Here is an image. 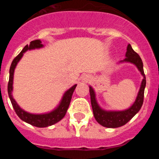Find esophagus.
Wrapping results in <instances>:
<instances>
[{
  "instance_id": "obj_1",
  "label": "esophagus",
  "mask_w": 159,
  "mask_h": 159,
  "mask_svg": "<svg viewBox=\"0 0 159 159\" xmlns=\"http://www.w3.org/2000/svg\"><path fill=\"white\" fill-rule=\"evenodd\" d=\"M90 80H91V76L88 75H85L83 76V81L84 82H88V81H90Z\"/></svg>"
}]
</instances>
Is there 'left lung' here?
Masks as SVG:
<instances>
[{
    "label": "left lung",
    "instance_id": "left-lung-1",
    "mask_svg": "<svg viewBox=\"0 0 159 159\" xmlns=\"http://www.w3.org/2000/svg\"><path fill=\"white\" fill-rule=\"evenodd\" d=\"M126 57L121 62H130L135 64L138 69L139 70L142 75H143V80L142 81L141 87L139 92L138 94L135 102L127 110L123 111H106L102 110L99 107L95 100V95L94 90L92 87H90V95H91V103H92V110H93L94 117L95 120L100 125L108 128H116V127H122L127 123H128L132 118L139 111L143 103L144 99V90L146 87V76L143 71V64L141 58L137 52L133 50L130 44L127 45Z\"/></svg>",
    "mask_w": 159,
    "mask_h": 159
}]
</instances>
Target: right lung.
I'll list each match as a JSON object with an SVG mask.
<instances>
[{
	"mask_svg": "<svg viewBox=\"0 0 159 159\" xmlns=\"http://www.w3.org/2000/svg\"><path fill=\"white\" fill-rule=\"evenodd\" d=\"M43 47V44L41 43V41L40 40H32L30 42L29 45H26L22 51L16 56L14 60H12V64L10 66V69H9V80H8V93L9 99H10L12 105L14 108V111L18 116V117L20 119H22L23 121L26 122V123H29V124L35 126L37 127H46L51 125L55 124V123H58L65 116L66 112L67 111V108L69 107L70 102H71V96L74 92L76 84L74 85L72 88H70L68 91L65 92L63 97L62 101L60 102V104L59 105L58 107L54 110L53 111L50 112L48 114H43V115H33V114L28 113V112L22 110L21 108L18 106L15 99H13V97L12 95V81H13V73L15 67H16V64L19 62V60L21 59L23 57L24 52L27 51V50H31V49L39 48Z\"/></svg>",
	"mask_w": 159,
	"mask_h": 159,
	"instance_id": "obj_1",
	"label": "right lung"
}]
</instances>
